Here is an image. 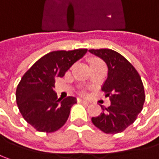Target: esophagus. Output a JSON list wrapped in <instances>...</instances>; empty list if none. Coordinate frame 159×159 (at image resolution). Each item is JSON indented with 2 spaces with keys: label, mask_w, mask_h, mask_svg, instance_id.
Listing matches in <instances>:
<instances>
[{
  "label": "esophagus",
  "mask_w": 159,
  "mask_h": 159,
  "mask_svg": "<svg viewBox=\"0 0 159 159\" xmlns=\"http://www.w3.org/2000/svg\"><path fill=\"white\" fill-rule=\"evenodd\" d=\"M77 100H78V102H84V103H86V104H88L89 103L88 101H86V100H84V99L78 98Z\"/></svg>",
  "instance_id": "obj_1"
}]
</instances>
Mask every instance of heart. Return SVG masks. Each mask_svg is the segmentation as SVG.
<instances>
[{
	"label": "heart",
	"instance_id": "b5f03b06",
	"mask_svg": "<svg viewBox=\"0 0 159 159\" xmlns=\"http://www.w3.org/2000/svg\"><path fill=\"white\" fill-rule=\"evenodd\" d=\"M97 62H100V61H99V60H93V62H92V65H93V64H94V63H97Z\"/></svg>",
	"mask_w": 159,
	"mask_h": 159
}]
</instances>
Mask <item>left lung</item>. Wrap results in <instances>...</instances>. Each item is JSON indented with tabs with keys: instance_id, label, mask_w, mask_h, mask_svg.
Returning a JSON list of instances; mask_svg holds the SVG:
<instances>
[{
	"instance_id": "1",
	"label": "left lung",
	"mask_w": 159,
	"mask_h": 159,
	"mask_svg": "<svg viewBox=\"0 0 159 159\" xmlns=\"http://www.w3.org/2000/svg\"><path fill=\"white\" fill-rule=\"evenodd\" d=\"M106 63L108 77L102 86L105 96L111 100V105H101L102 112L93 117V125L107 134L122 132L136 120L143 109L144 86L134 66L118 52L109 49H90Z\"/></svg>"
}]
</instances>
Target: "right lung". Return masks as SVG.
Segmentation results:
<instances>
[{
  "instance_id": "add662e5",
  "label": "right lung",
  "mask_w": 159,
  "mask_h": 159,
  "mask_svg": "<svg viewBox=\"0 0 159 159\" xmlns=\"http://www.w3.org/2000/svg\"><path fill=\"white\" fill-rule=\"evenodd\" d=\"M86 52V48L50 52L24 74L16 90V102L24 120L38 131L54 132L66 122L76 98H57L53 90L56 78L63 77Z\"/></svg>"
}]
</instances>
